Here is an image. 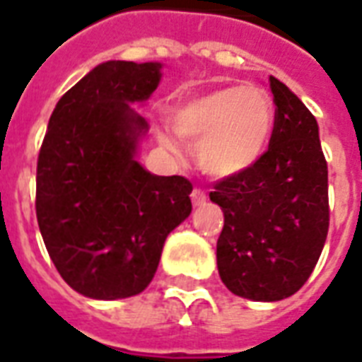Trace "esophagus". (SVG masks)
Instances as JSON below:
<instances>
[{
  "label": "esophagus",
  "instance_id": "esophagus-1",
  "mask_svg": "<svg viewBox=\"0 0 362 362\" xmlns=\"http://www.w3.org/2000/svg\"><path fill=\"white\" fill-rule=\"evenodd\" d=\"M190 200H192V204H194V206H204V204H206V200H207V196H206V192H204V190L194 189L192 192H190Z\"/></svg>",
  "mask_w": 362,
  "mask_h": 362
}]
</instances>
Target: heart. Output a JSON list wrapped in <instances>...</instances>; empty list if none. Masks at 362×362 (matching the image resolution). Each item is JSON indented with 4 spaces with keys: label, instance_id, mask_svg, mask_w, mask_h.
I'll return each mask as SVG.
<instances>
[{
    "label": "heart",
    "instance_id": "1",
    "mask_svg": "<svg viewBox=\"0 0 362 362\" xmlns=\"http://www.w3.org/2000/svg\"><path fill=\"white\" fill-rule=\"evenodd\" d=\"M173 134L198 141L196 158L206 173L234 177L247 172L264 155L274 130L270 98L255 86H226L183 100L168 117ZM158 141L170 153L177 143L160 132Z\"/></svg>",
    "mask_w": 362,
    "mask_h": 362
}]
</instances>
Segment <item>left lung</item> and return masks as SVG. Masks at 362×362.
Here are the masks:
<instances>
[{
  "mask_svg": "<svg viewBox=\"0 0 362 362\" xmlns=\"http://www.w3.org/2000/svg\"><path fill=\"white\" fill-rule=\"evenodd\" d=\"M270 145L247 172L209 192L225 213L217 268L226 288L255 302L295 295L317 264L329 232V170L319 126L295 92L270 77Z\"/></svg>",
  "mask_w": 362,
  "mask_h": 362,
  "instance_id": "8db88e82",
  "label": "left lung"
}]
</instances>
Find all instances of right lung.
<instances>
[{
	"label": "right lung",
	"instance_id": "right-lung-1",
	"mask_svg": "<svg viewBox=\"0 0 362 362\" xmlns=\"http://www.w3.org/2000/svg\"><path fill=\"white\" fill-rule=\"evenodd\" d=\"M160 62L109 60L60 98L37 158L35 211L45 247L69 287L88 298L139 295L168 234L192 211V185L136 160L149 132L132 103L160 83Z\"/></svg>",
	"mask_w": 362,
	"mask_h": 362
}]
</instances>
